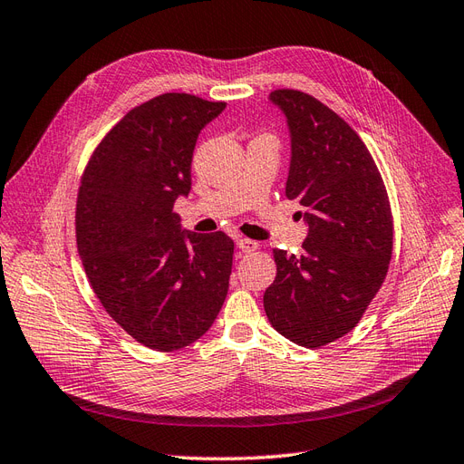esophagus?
I'll use <instances>...</instances> for the list:
<instances>
[{"label":"esophagus","instance_id":"esophagus-1","mask_svg":"<svg viewBox=\"0 0 464 464\" xmlns=\"http://www.w3.org/2000/svg\"><path fill=\"white\" fill-rule=\"evenodd\" d=\"M237 246H239L241 253L250 255V253H255V250L258 248V243L253 241V239H245V237H241V239H237Z\"/></svg>","mask_w":464,"mask_h":464}]
</instances>
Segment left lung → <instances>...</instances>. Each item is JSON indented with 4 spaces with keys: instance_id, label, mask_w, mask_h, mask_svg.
Listing matches in <instances>:
<instances>
[{
    "instance_id": "left-lung-1",
    "label": "left lung",
    "mask_w": 464,
    "mask_h": 464,
    "mask_svg": "<svg viewBox=\"0 0 464 464\" xmlns=\"http://www.w3.org/2000/svg\"><path fill=\"white\" fill-rule=\"evenodd\" d=\"M270 101L291 134L285 196L303 206L309 233L299 256L274 248L277 274L264 311L287 340L321 348L362 321L385 282L391 202L372 153L343 118L295 89H276Z\"/></svg>"
}]
</instances>
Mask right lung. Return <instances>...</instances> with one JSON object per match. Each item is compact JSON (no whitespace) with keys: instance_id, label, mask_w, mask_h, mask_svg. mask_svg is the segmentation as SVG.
<instances>
[{"instance_id":"add662e5","label":"right lung","mask_w":464,"mask_h":464,"mask_svg":"<svg viewBox=\"0 0 464 464\" xmlns=\"http://www.w3.org/2000/svg\"><path fill=\"white\" fill-rule=\"evenodd\" d=\"M225 109L165 92L131 109L92 151L77 192L75 237L87 280L136 342L175 352L214 324L227 295L233 241L180 229L200 130Z\"/></svg>"}]
</instances>
